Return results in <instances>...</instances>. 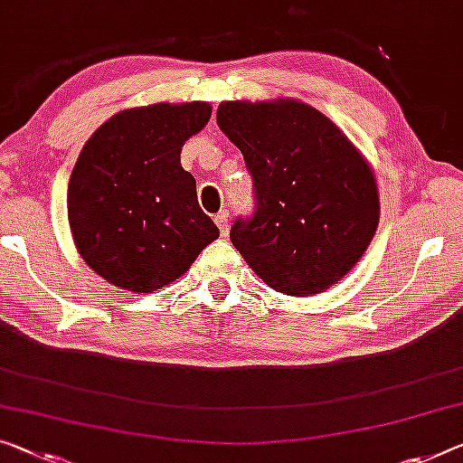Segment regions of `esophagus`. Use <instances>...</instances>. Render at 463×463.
Returning <instances> with one entry per match:
<instances>
[{"instance_id": "1", "label": "esophagus", "mask_w": 463, "mask_h": 463, "mask_svg": "<svg viewBox=\"0 0 463 463\" xmlns=\"http://www.w3.org/2000/svg\"><path fill=\"white\" fill-rule=\"evenodd\" d=\"M215 223L219 227V233L222 236H227V232H230V219H227V213H222V215L215 217Z\"/></svg>"}]
</instances>
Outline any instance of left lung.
<instances>
[{"instance_id":"1","label":"left lung","mask_w":463,"mask_h":463,"mask_svg":"<svg viewBox=\"0 0 463 463\" xmlns=\"http://www.w3.org/2000/svg\"><path fill=\"white\" fill-rule=\"evenodd\" d=\"M217 124L254 182V213L230 230L248 267L288 296L321 294L350 273L381 204L373 169L345 134L296 99L225 101Z\"/></svg>"}]
</instances>
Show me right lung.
Here are the masks:
<instances>
[{
  "label": "right lung",
  "instance_id": "add662e5",
  "mask_svg": "<svg viewBox=\"0 0 463 463\" xmlns=\"http://www.w3.org/2000/svg\"><path fill=\"white\" fill-rule=\"evenodd\" d=\"M209 118L204 101L124 109L82 146L68 184L70 230L82 260L116 288L161 289L219 238L180 161Z\"/></svg>",
  "mask_w": 463,
  "mask_h": 463
}]
</instances>
